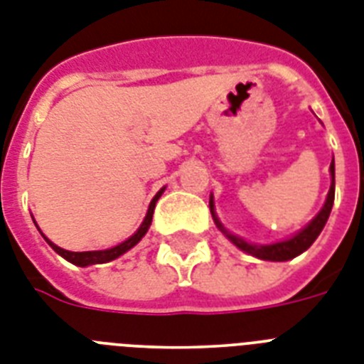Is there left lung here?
Here are the masks:
<instances>
[{
    "label": "left lung",
    "instance_id": "left-lung-1",
    "mask_svg": "<svg viewBox=\"0 0 364 364\" xmlns=\"http://www.w3.org/2000/svg\"><path fill=\"white\" fill-rule=\"evenodd\" d=\"M331 172V187L329 192H327L326 203H323V208L320 209V213L316 215L309 224H306L305 228L299 230V232L291 235L288 239H282V241H277V243H269V245H258V243H249V241H245L243 237H239V235H233L232 232L224 228V224L218 220L217 213H215V202H213V194L209 198V209H211L213 220L217 224V228L226 235V237L232 241L237 249H241L243 252L250 254L254 258L258 259H265V262H288V259L295 258V256H299V254L305 252L309 249L310 245L314 243L318 235L321 233L323 226H326L327 218L331 215V209H333V202H335V161H331L329 166Z\"/></svg>",
    "mask_w": 364,
    "mask_h": 364
}]
</instances>
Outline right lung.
Instances as JSON below:
<instances>
[{
  "label": "right lung",
  "instance_id": "right-lung-1",
  "mask_svg": "<svg viewBox=\"0 0 364 364\" xmlns=\"http://www.w3.org/2000/svg\"><path fill=\"white\" fill-rule=\"evenodd\" d=\"M164 188H166V187H162L161 191L156 192L155 198L151 200L149 208H147L146 218H144V223L140 224V228L136 230L131 237L125 239L123 243L115 245V247H112V249L87 250V252H70V250H65V249H61V247H58L55 243H52V241H50V239L46 237L43 232H41V235H43L44 241H46V243H48L50 247H52V249H54L55 252L59 254V256H61V258H65L67 262H70V264L78 265V267H87V265H97V264H108V262H112V259H115V258H119V256H123V254L129 252L132 247H136V245L140 243L141 237L146 235L147 230H149V226H151L153 211H155V203H156V200L162 196ZM33 223H35V220H33Z\"/></svg>",
  "mask_w": 364,
  "mask_h": 364
}]
</instances>
